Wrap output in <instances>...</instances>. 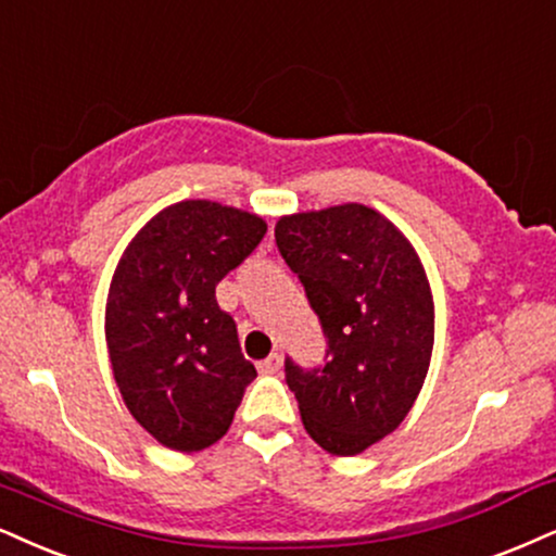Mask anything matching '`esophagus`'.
I'll use <instances>...</instances> for the list:
<instances>
[{"instance_id":"34e87169","label":"esophagus","mask_w":556,"mask_h":556,"mask_svg":"<svg viewBox=\"0 0 556 556\" xmlns=\"http://www.w3.org/2000/svg\"><path fill=\"white\" fill-rule=\"evenodd\" d=\"M280 366H283V358H280L278 353H270V355H267L265 361H260V363H257L260 374H278V371H280Z\"/></svg>"}]
</instances>
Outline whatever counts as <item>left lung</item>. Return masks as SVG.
Wrapping results in <instances>:
<instances>
[{
    "label": "left lung",
    "instance_id": "left-lung-1",
    "mask_svg": "<svg viewBox=\"0 0 556 556\" xmlns=\"http://www.w3.org/2000/svg\"><path fill=\"white\" fill-rule=\"evenodd\" d=\"M276 244L327 340L314 368L286 358L306 433L355 456L407 417L435 338L430 283L413 244L361 203L280 218Z\"/></svg>",
    "mask_w": 556,
    "mask_h": 556
}]
</instances>
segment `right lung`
Returning a JSON list of instances; mask_svg holds the SVG:
<instances>
[{
    "instance_id": "1",
    "label": "right lung",
    "mask_w": 556,
    "mask_h": 556,
    "mask_svg": "<svg viewBox=\"0 0 556 556\" xmlns=\"http://www.w3.org/2000/svg\"><path fill=\"white\" fill-rule=\"evenodd\" d=\"M265 231L263 218L247 211L182 201L123 252L105 314L113 376L136 422L167 448L216 443L257 376L216 286Z\"/></svg>"
}]
</instances>
